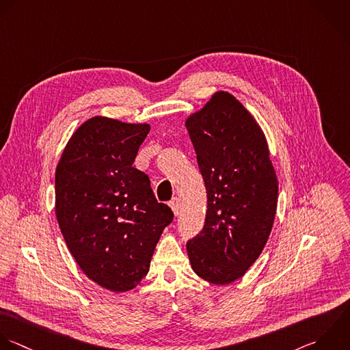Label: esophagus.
I'll use <instances>...</instances> for the list:
<instances>
[{"label": "esophagus", "instance_id": "34e87169", "mask_svg": "<svg viewBox=\"0 0 350 350\" xmlns=\"http://www.w3.org/2000/svg\"><path fill=\"white\" fill-rule=\"evenodd\" d=\"M169 206H170V208L173 210L174 215H178V211H180V200H178L177 198H174V199H172V200H170Z\"/></svg>", "mask_w": 350, "mask_h": 350}]
</instances>
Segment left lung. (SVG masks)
<instances>
[{"instance_id": "1", "label": "left lung", "mask_w": 350, "mask_h": 350, "mask_svg": "<svg viewBox=\"0 0 350 350\" xmlns=\"http://www.w3.org/2000/svg\"><path fill=\"white\" fill-rule=\"evenodd\" d=\"M185 125L207 191L204 226L187 243L188 256L200 278L226 285L245 274L267 243L277 176L260 126L229 92L214 94Z\"/></svg>"}]
</instances>
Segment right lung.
Segmentation results:
<instances>
[{
	"mask_svg": "<svg viewBox=\"0 0 350 350\" xmlns=\"http://www.w3.org/2000/svg\"><path fill=\"white\" fill-rule=\"evenodd\" d=\"M148 124L92 117L69 139L55 170V215L83 273L111 292L133 289L148 273L173 211L133 167Z\"/></svg>",
	"mask_w": 350,
	"mask_h": 350,
	"instance_id": "obj_1",
	"label": "right lung"
}]
</instances>
